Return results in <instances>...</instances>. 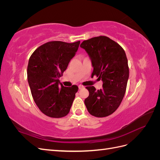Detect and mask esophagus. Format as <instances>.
Wrapping results in <instances>:
<instances>
[{
  "label": "esophagus",
  "mask_w": 160,
  "mask_h": 160,
  "mask_svg": "<svg viewBox=\"0 0 160 160\" xmlns=\"http://www.w3.org/2000/svg\"><path fill=\"white\" fill-rule=\"evenodd\" d=\"M83 88H84V86L81 85H79V89H83Z\"/></svg>",
  "instance_id": "esophagus-1"
}]
</instances>
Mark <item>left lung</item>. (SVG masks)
<instances>
[{"instance_id":"8db88e82","label":"left lung","mask_w":160,"mask_h":160,"mask_svg":"<svg viewBox=\"0 0 160 160\" xmlns=\"http://www.w3.org/2000/svg\"><path fill=\"white\" fill-rule=\"evenodd\" d=\"M80 47L88 52L96 75L103 81V88L87 87L89 95L85 99L89 113L97 118L112 114L123 100L129 79L126 55L118 43L99 36L83 41Z\"/></svg>"}]
</instances>
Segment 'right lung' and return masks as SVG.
I'll list each match as a JSON object with an SVG mask.
<instances>
[{"label":"right lung","instance_id":"1","mask_svg":"<svg viewBox=\"0 0 160 160\" xmlns=\"http://www.w3.org/2000/svg\"><path fill=\"white\" fill-rule=\"evenodd\" d=\"M79 44L80 41L48 42L38 47L28 60L27 79L33 99L41 112L50 118L68 114L79 89L77 85L64 87L59 79Z\"/></svg>","mask_w":160,"mask_h":160}]
</instances>
